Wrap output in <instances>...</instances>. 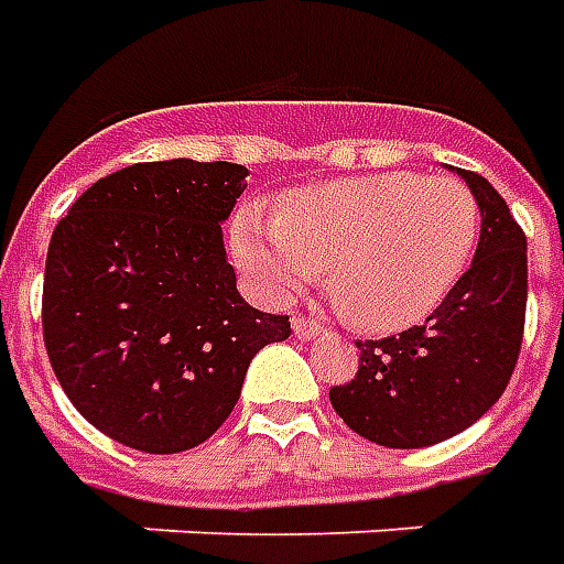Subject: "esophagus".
Returning <instances> with one entry per match:
<instances>
[{"instance_id": "34e87169", "label": "esophagus", "mask_w": 564, "mask_h": 564, "mask_svg": "<svg viewBox=\"0 0 564 564\" xmlns=\"http://www.w3.org/2000/svg\"><path fill=\"white\" fill-rule=\"evenodd\" d=\"M291 330H294V337H301V339H315L325 334V327L315 325V322H310V318H303V315H294V318H291Z\"/></svg>"}]
</instances>
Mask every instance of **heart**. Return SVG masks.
<instances>
[{
  "label": "heart",
  "instance_id": "1",
  "mask_svg": "<svg viewBox=\"0 0 564 564\" xmlns=\"http://www.w3.org/2000/svg\"><path fill=\"white\" fill-rule=\"evenodd\" d=\"M480 239V206L453 175H352L246 206L234 251L254 289L291 297L327 270V294L361 330H403L441 306Z\"/></svg>",
  "mask_w": 564,
  "mask_h": 564
}]
</instances>
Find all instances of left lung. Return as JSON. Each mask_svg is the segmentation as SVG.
<instances>
[{
	"label": "left lung",
	"instance_id": "left-lung-1",
	"mask_svg": "<svg viewBox=\"0 0 564 564\" xmlns=\"http://www.w3.org/2000/svg\"><path fill=\"white\" fill-rule=\"evenodd\" d=\"M455 173L480 206L470 270L425 325L386 339H358V373L330 389L337 416L389 449H419L470 429L505 394L522 346L525 234L482 175Z\"/></svg>",
	"mask_w": 564,
	"mask_h": 564
}]
</instances>
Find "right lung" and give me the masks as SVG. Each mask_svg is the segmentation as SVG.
I'll use <instances>...</instances> for the list:
<instances>
[{"mask_svg":"<svg viewBox=\"0 0 564 564\" xmlns=\"http://www.w3.org/2000/svg\"><path fill=\"white\" fill-rule=\"evenodd\" d=\"M249 170L133 163L72 203L51 237L42 327L66 398L139 453H185L237 406L251 358L289 315L239 297L221 225Z\"/></svg>","mask_w":564,"mask_h":564,"instance_id":"right-lung-1","label":"right lung"}]
</instances>
